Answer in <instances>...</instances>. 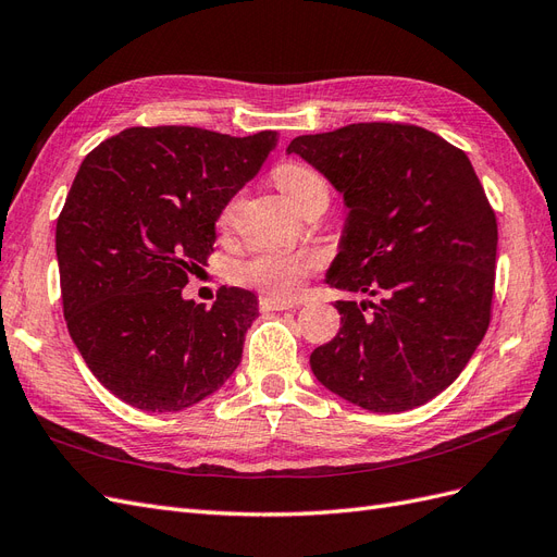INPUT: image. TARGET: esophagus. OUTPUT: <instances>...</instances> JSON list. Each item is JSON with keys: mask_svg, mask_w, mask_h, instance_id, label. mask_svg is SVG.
Masks as SVG:
<instances>
[{"mask_svg": "<svg viewBox=\"0 0 557 557\" xmlns=\"http://www.w3.org/2000/svg\"><path fill=\"white\" fill-rule=\"evenodd\" d=\"M258 305H260V309H262V311H283V309H293V307L297 305V301L274 299V297H269V295H260Z\"/></svg>", "mask_w": 557, "mask_h": 557, "instance_id": "esophagus-1", "label": "esophagus"}]
</instances>
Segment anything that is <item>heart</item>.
<instances>
[{
    "label": "heart",
    "mask_w": 557,
    "mask_h": 557,
    "mask_svg": "<svg viewBox=\"0 0 557 557\" xmlns=\"http://www.w3.org/2000/svg\"><path fill=\"white\" fill-rule=\"evenodd\" d=\"M274 181L281 193L288 197L295 209H305L315 197L327 195L325 181L320 178L311 166L301 162H285L274 172ZM239 197H232L223 207L218 223L230 225L234 211H237ZM318 258L311 252H285V250H260L232 267L234 283L256 288L262 295L274 299H293L301 285L318 269Z\"/></svg>",
    "instance_id": "obj_1"
}]
</instances>
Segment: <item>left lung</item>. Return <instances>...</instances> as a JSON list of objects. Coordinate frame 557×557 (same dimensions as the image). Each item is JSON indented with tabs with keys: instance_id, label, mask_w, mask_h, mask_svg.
Masks as SVG:
<instances>
[{
	"instance_id": "1",
	"label": "left lung",
	"mask_w": 557,
	"mask_h": 557,
	"mask_svg": "<svg viewBox=\"0 0 557 557\" xmlns=\"http://www.w3.org/2000/svg\"><path fill=\"white\" fill-rule=\"evenodd\" d=\"M285 153L323 172L350 209L330 288L342 327L311 352L315 379L376 413L430 401L491 325L497 218L465 150L411 123L301 134Z\"/></svg>"
}]
</instances>
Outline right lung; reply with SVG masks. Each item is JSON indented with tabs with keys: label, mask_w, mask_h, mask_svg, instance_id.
<instances>
[{
	"label": "right lung",
	"mask_w": 557,
	"mask_h": 557,
	"mask_svg": "<svg viewBox=\"0 0 557 557\" xmlns=\"http://www.w3.org/2000/svg\"><path fill=\"white\" fill-rule=\"evenodd\" d=\"M276 141L274 129L127 127L83 160L55 227L62 311L95 379L129 407L183 411L242 362L256 295L221 288L207 309L181 293Z\"/></svg>",
	"instance_id": "1"
}]
</instances>
